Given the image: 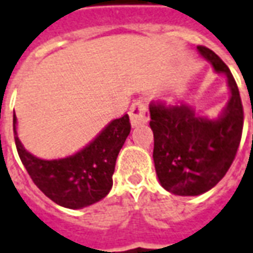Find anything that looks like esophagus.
<instances>
[{"label": "esophagus", "mask_w": 253, "mask_h": 253, "mask_svg": "<svg viewBox=\"0 0 253 253\" xmlns=\"http://www.w3.org/2000/svg\"><path fill=\"white\" fill-rule=\"evenodd\" d=\"M128 114H130V121H131V125L134 127L138 126V125L147 123V121L150 119L149 108L146 106V103L142 102V100H135L132 103Z\"/></svg>", "instance_id": "1"}]
</instances>
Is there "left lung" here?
Instances as JSON below:
<instances>
[{"instance_id": "obj_1", "label": "left lung", "mask_w": 253, "mask_h": 253, "mask_svg": "<svg viewBox=\"0 0 253 253\" xmlns=\"http://www.w3.org/2000/svg\"><path fill=\"white\" fill-rule=\"evenodd\" d=\"M197 49L216 72L226 75L231 98L216 119L198 115L188 104L150 103L155 171L161 185L177 196H198L221 181L236 157L244 125L240 92L229 68L207 46Z\"/></svg>"}]
</instances>
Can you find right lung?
<instances>
[{
  "instance_id": "obj_1",
  "label": "right lung",
  "mask_w": 253,
  "mask_h": 253,
  "mask_svg": "<svg viewBox=\"0 0 253 253\" xmlns=\"http://www.w3.org/2000/svg\"><path fill=\"white\" fill-rule=\"evenodd\" d=\"M14 141L22 165L37 188L60 207L80 209L98 203L112 188L118 154L130 134L128 115L114 119L83 150L60 160H41L24 149L16 131Z\"/></svg>"
}]
</instances>
